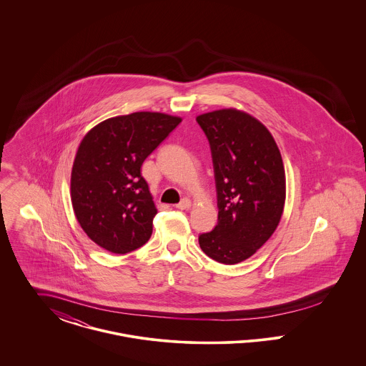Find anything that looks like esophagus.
Here are the masks:
<instances>
[{
	"label": "esophagus",
	"mask_w": 366,
	"mask_h": 366,
	"mask_svg": "<svg viewBox=\"0 0 366 366\" xmlns=\"http://www.w3.org/2000/svg\"><path fill=\"white\" fill-rule=\"evenodd\" d=\"M191 207V200L189 199H182L178 204H175V209H188Z\"/></svg>",
	"instance_id": "34e87169"
}]
</instances>
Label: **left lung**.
<instances>
[{
  "instance_id": "left-lung-1",
  "label": "left lung",
  "mask_w": 366,
  "mask_h": 366,
  "mask_svg": "<svg viewBox=\"0 0 366 366\" xmlns=\"http://www.w3.org/2000/svg\"><path fill=\"white\" fill-rule=\"evenodd\" d=\"M196 122L209 139L218 200V224L199 244L211 259L234 264L254 255L279 225L282 159L270 132L245 112L212 111Z\"/></svg>"
}]
</instances>
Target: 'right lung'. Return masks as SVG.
I'll return each mask as SVG.
<instances>
[{
    "mask_svg": "<svg viewBox=\"0 0 366 366\" xmlns=\"http://www.w3.org/2000/svg\"><path fill=\"white\" fill-rule=\"evenodd\" d=\"M181 118L133 112L99 123L82 139L71 173V202L87 236L114 254H127L152 234L157 207L141 166Z\"/></svg>",
    "mask_w": 366,
    "mask_h": 366,
    "instance_id": "add662e5",
    "label": "right lung"
}]
</instances>
